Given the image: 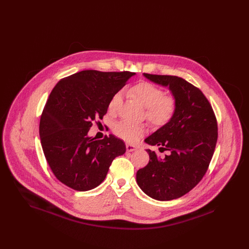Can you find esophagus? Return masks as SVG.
<instances>
[{"label":"esophagus","mask_w":249,"mask_h":249,"mask_svg":"<svg viewBox=\"0 0 249 249\" xmlns=\"http://www.w3.org/2000/svg\"><path fill=\"white\" fill-rule=\"evenodd\" d=\"M126 149H127V151H128V152H132V151L136 150V149H137V147H136L135 145H133V144L126 143Z\"/></svg>","instance_id":"34e87169"}]
</instances>
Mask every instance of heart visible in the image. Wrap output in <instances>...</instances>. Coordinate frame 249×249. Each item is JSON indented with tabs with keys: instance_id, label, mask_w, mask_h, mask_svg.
Returning <instances> with one entry per match:
<instances>
[{
	"instance_id": "heart-1",
	"label": "heart",
	"mask_w": 249,
	"mask_h": 249,
	"mask_svg": "<svg viewBox=\"0 0 249 249\" xmlns=\"http://www.w3.org/2000/svg\"><path fill=\"white\" fill-rule=\"evenodd\" d=\"M130 94L134 96L146 108V116L153 123L163 124L171 119L176 111V99L172 96H164L161 89L147 82H140L128 89ZM122 101V92L118 91L111 98L108 110L116 113ZM145 129L142 125L132 123L128 120H121L114 126V132L119 138L133 142L137 141Z\"/></svg>"
}]
</instances>
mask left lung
<instances>
[{
	"label": "left lung",
	"instance_id": "1",
	"mask_svg": "<svg viewBox=\"0 0 249 249\" xmlns=\"http://www.w3.org/2000/svg\"><path fill=\"white\" fill-rule=\"evenodd\" d=\"M153 83L169 88L176 99L173 117L144 139L168 154H149L147 165L137 171L140 189L158 201L180 198L192 190L205 175L217 140V124L213 109L201 90L174 75L142 74Z\"/></svg>",
	"mask_w": 249,
	"mask_h": 249
}]
</instances>
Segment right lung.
<instances>
[{
  "mask_svg": "<svg viewBox=\"0 0 249 249\" xmlns=\"http://www.w3.org/2000/svg\"><path fill=\"white\" fill-rule=\"evenodd\" d=\"M133 75L86 70L59 80L52 89L39 133L48 165L62 184L78 191L92 190L107 178L113 160L126 152L124 142L113 134L95 140L88 132Z\"/></svg>",
  "mask_w": 249,
  "mask_h": 249,
  "instance_id": "right-lung-1",
  "label": "right lung"
}]
</instances>
